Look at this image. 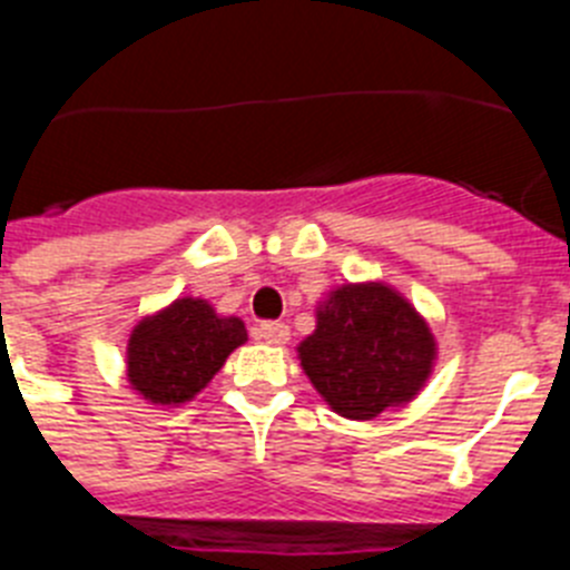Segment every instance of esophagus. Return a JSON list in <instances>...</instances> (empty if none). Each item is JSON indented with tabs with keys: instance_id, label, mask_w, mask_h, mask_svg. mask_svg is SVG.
<instances>
[{
	"instance_id": "obj_1",
	"label": "esophagus",
	"mask_w": 570,
	"mask_h": 570,
	"mask_svg": "<svg viewBox=\"0 0 570 570\" xmlns=\"http://www.w3.org/2000/svg\"><path fill=\"white\" fill-rule=\"evenodd\" d=\"M256 336L268 342V345H285L291 336V328L285 322H262L259 328H256Z\"/></svg>"
}]
</instances>
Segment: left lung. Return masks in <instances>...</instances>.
Segmentation results:
<instances>
[{"mask_svg":"<svg viewBox=\"0 0 570 570\" xmlns=\"http://www.w3.org/2000/svg\"><path fill=\"white\" fill-rule=\"evenodd\" d=\"M434 354L425 320L380 282L334 291L316 311V331L299 345L302 371L347 420H374L414 400Z\"/></svg>","mask_w":570,"mask_h":570,"instance_id":"left-lung-1","label":"left lung"}]
</instances>
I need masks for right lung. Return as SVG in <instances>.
<instances>
[{"label":"right lung","instance_id":"obj_1","mask_svg":"<svg viewBox=\"0 0 570 570\" xmlns=\"http://www.w3.org/2000/svg\"><path fill=\"white\" fill-rule=\"evenodd\" d=\"M245 340L242 320L216 316L205 299L185 296L136 325L128 342V380L145 400L179 405L194 400Z\"/></svg>","mask_w":570,"mask_h":570}]
</instances>
